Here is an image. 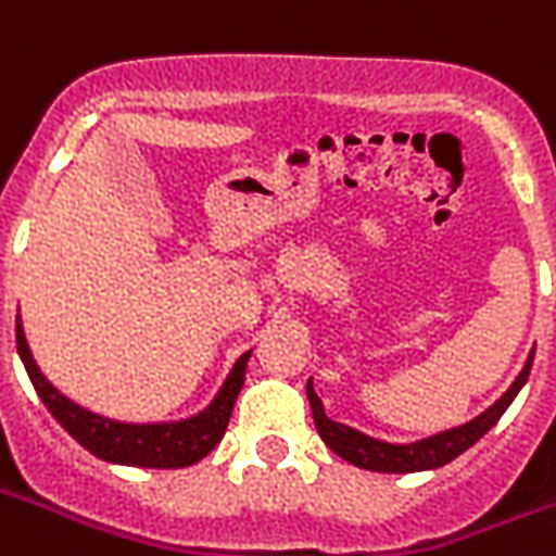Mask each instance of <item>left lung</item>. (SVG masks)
<instances>
[{
  "instance_id": "obj_1",
  "label": "left lung",
  "mask_w": 556,
  "mask_h": 556,
  "mask_svg": "<svg viewBox=\"0 0 556 556\" xmlns=\"http://www.w3.org/2000/svg\"><path fill=\"white\" fill-rule=\"evenodd\" d=\"M530 366H533V354L527 357L525 369L518 372L513 387H509L491 408L482 410L479 417H473L470 422H465V426L438 431V434H431V438H422V441L414 443L378 441V438H369V434H363V431L351 429L345 422L330 419L325 414L321 399L315 396L313 381H306V399H309V405H313L315 429H318L321 441H325L339 458H345V462H351L354 467H363V470H378V473H417V470L443 467L446 462L458 458L465 450H470V446H473V443L503 417V410L513 405V399L518 396V390L527 384Z\"/></svg>"
}]
</instances>
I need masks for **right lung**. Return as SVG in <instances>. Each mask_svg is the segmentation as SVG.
Segmentation results:
<instances>
[{
    "instance_id": "right-lung-1",
    "label": "right lung",
    "mask_w": 556,
    "mask_h": 556,
    "mask_svg": "<svg viewBox=\"0 0 556 556\" xmlns=\"http://www.w3.org/2000/svg\"><path fill=\"white\" fill-rule=\"evenodd\" d=\"M17 351L26 372H29V381L35 384V393L41 396L47 410L62 422V429L79 446H86L91 455H98L103 462H113V465L130 467H187L195 465L199 458H205L226 434L235 399L243 387L247 361H250V351L241 354L238 363L231 366L229 378L219 387L214 402L193 417L175 419V422H122V419L101 417V414L71 402L43 378L38 363L31 357L20 315Z\"/></svg>"
}]
</instances>
